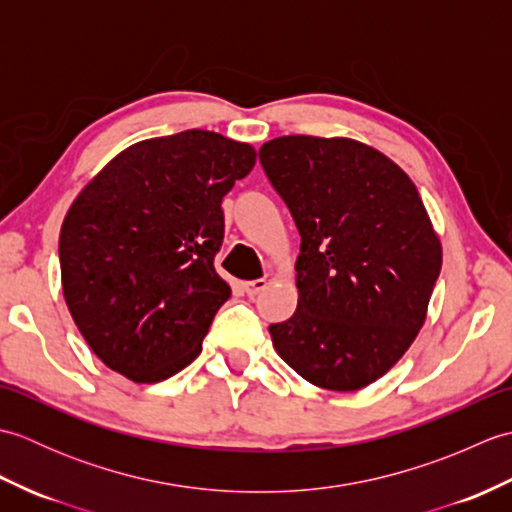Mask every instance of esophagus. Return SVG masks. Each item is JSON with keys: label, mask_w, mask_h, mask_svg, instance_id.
I'll return each mask as SVG.
<instances>
[{"label": "esophagus", "mask_w": 512, "mask_h": 512, "mask_svg": "<svg viewBox=\"0 0 512 512\" xmlns=\"http://www.w3.org/2000/svg\"><path fill=\"white\" fill-rule=\"evenodd\" d=\"M266 286H268L266 279H255V281H246L244 290H246L248 297H255V295H259V292H262V290H266Z\"/></svg>", "instance_id": "obj_1"}]
</instances>
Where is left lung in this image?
I'll return each instance as SVG.
<instances>
[{"instance_id":"left-lung-1","label":"left lung","mask_w":512,"mask_h":512,"mask_svg":"<svg viewBox=\"0 0 512 512\" xmlns=\"http://www.w3.org/2000/svg\"><path fill=\"white\" fill-rule=\"evenodd\" d=\"M259 160L301 235L297 310L268 328L275 350L312 385L367 387L418 336L442 268L416 184L352 138L281 136Z\"/></svg>"}]
</instances>
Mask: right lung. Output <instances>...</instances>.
<instances>
[{"mask_svg":"<svg viewBox=\"0 0 512 512\" xmlns=\"http://www.w3.org/2000/svg\"><path fill=\"white\" fill-rule=\"evenodd\" d=\"M248 143L204 129L140 140L76 195L61 286L85 343L134 383L193 363L231 286L215 273L222 198L255 167Z\"/></svg>","mask_w":512,"mask_h":512,"instance_id":"add662e5","label":"right lung"}]
</instances>
